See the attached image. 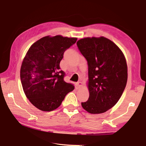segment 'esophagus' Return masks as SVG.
Listing matches in <instances>:
<instances>
[{"label": "esophagus", "instance_id": "1", "mask_svg": "<svg viewBox=\"0 0 146 146\" xmlns=\"http://www.w3.org/2000/svg\"><path fill=\"white\" fill-rule=\"evenodd\" d=\"M76 86H77V88H80L81 86H82V82H77V84H76Z\"/></svg>", "mask_w": 146, "mask_h": 146}]
</instances>
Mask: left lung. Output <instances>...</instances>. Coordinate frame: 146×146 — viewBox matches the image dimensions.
Here are the masks:
<instances>
[{
  "label": "left lung",
  "mask_w": 146,
  "mask_h": 146,
  "mask_svg": "<svg viewBox=\"0 0 146 146\" xmlns=\"http://www.w3.org/2000/svg\"><path fill=\"white\" fill-rule=\"evenodd\" d=\"M76 45L88 65L90 97L81 105L91 114L104 113L117 103L126 86L124 55L113 42L104 36L81 38Z\"/></svg>",
  "instance_id": "left-lung-1"
}]
</instances>
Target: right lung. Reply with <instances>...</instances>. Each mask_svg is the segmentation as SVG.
Segmentation results:
<instances>
[{
  "mask_svg": "<svg viewBox=\"0 0 146 146\" xmlns=\"http://www.w3.org/2000/svg\"><path fill=\"white\" fill-rule=\"evenodd\" d=\"M77 38L46 36L33 43L26 53L21 68V80L26 97L43 111L60 106L68 93L75 89L64 80L65 73L60 62L66 49Z\"/></svg>",
  "mask_w": 146,
  "mask_h": 146,
  "instance_id": "right-lung-1",
  "label": "right lung"
}]
</instances>
